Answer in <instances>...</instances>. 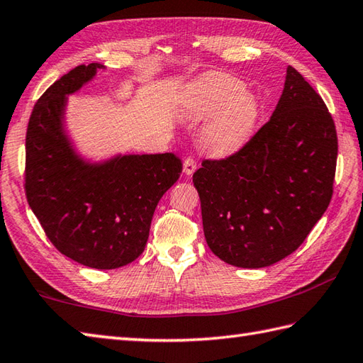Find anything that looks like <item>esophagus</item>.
I'll return each instance as SVG.
<instances>
[{
    "mask_svg": "<svg viewBox=\"0 0 363 363\" xmlns=\"http://www.w3.org/2000/svg\"><path fill=\"white\" fill-rule=\"evenodd\" d=\"M196 160L194 157H187L186 160H184V173H186L187 176L194 174L195 169H196Z\"/></svg>",
    "mask_w": 363,
    "mask_h": 363,
    "instance_id": "esophagus-1",
    "label": "esophagus"
}]
</instances>
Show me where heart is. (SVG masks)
Returning a JSON list of instances; mask_svg holds the SVG:
<instances>
[{
  "instance_id": "1",
  "label": "heart",
  "mask_w": 363,
  "mask_h": 363,
  "mask_svg": "<svg viewBox=\"0 0 363 363\" xmlns=\"http://www.w3.org/2000/svg\"><path fill=\"white\" fill-rule=\"evenodd\" d=\"M245 90V84L234 76L211 74L196 84L184 106V113L191 120L209 117L199 138L215 156L237 152L256 133L260 106Z\"/></svg>"
}]
</instances>
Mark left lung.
Returning a JSON list of instances; mask_svg holds the SVG:
<instances>
[{
  "mask_svg": "<svg viewBox=\"0 0 363 363\" xmlns=\"http://www.w3.org/2000/svg\"><path fill=\"white\" fill-rule=\"evenodd\" d=\"M337 151L325 101L289 67L267 125L194 174L211 251L240 268L269 267L296 251L333 198Z\"/></svg>",
  "mask_w": 363,
  "mask_h": 363,
  "instance_id": "left-lung-1",
  "label": "left lung"
}]
</instances>
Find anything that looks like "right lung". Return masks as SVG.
Returning <instances> with one entry per match:
<instances>
[{"instance_id": "add662e5", "label": "right lung", "mask_w": 363, "mask_h": 363, "mask_svg": "<svg viewBox=\"0 0 363 363\" xmlns=\"http://www.w3.org/2000/svg\"><path fill=\"white\" fill-rule=\"evenodd\" d=\"M101 64L73 68L45 91L26 133L25 189L29 207L51 243L96 269L128 265L143 252L157 203L179 179L174 154H115L91 160L67 130L68 96Z\"/></svg>"}]
</instances>
